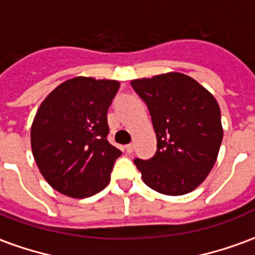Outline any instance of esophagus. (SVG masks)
<instances>
[{"label": "esophagus", "instance_id": "1", "mask_svg": "<svg viewBox=\"0 0 255 255\" xmlns=\"http://www.w3.org/2000/svg\"><path fill=\"white\" fill-rule=\"evenodd\" d=\"M126 151H127V153H132V151H133V144L132 143L127 144V146H126Z\"/></svg>", "mask_w": 255, "mask_h": 255}]
</instances>
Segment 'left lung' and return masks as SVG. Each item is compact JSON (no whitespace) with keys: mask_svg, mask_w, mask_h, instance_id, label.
<instances>
[{"mask_svg":"<svg viewBox=\"0 0 255 255\" xmlns=\"http://www.w3.org/2000/svg\"><path fill=\"white\" fill-rule=\"evenodd\" d=\"M146 102L157 136L150 160L135 158L143 182L164 195H184L208 177L223 140L220 106L212 93L180 72L131 80Z\"/></svg>","mask_w":255,"mask_h":255,"instance_id":"left-lung-1","label":"left lung"}]
</instances>
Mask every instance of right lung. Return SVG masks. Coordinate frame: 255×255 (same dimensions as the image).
I'll return each mask as SVG.
<instances>
[{"mask_svg": "<svg viewBox=\"0 0 255 255\" xmlns=\"http://www.w3.org/2000/svg\"><path fill=\"white\" fill-rule=\"evenodd\" d=\"M120 83L76 76L57 86L36 111L31 149L50 186L71 198H87L109 184L122 151L112 146L106 113Z\"/></svg>", "mask_w": 255, "mask_h": 255, "instance_id": "obj_1", "label": "right lung"}]
</instances>
